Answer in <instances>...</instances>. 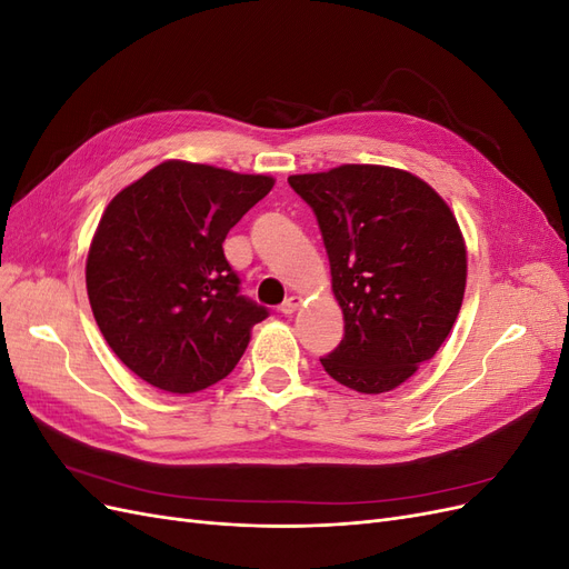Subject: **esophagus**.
Returning a JSON list of instances; mask_svg holds the SVG:
<instances>
[{
  "instance_id": "1",
  "label": "esophagus",
  "mask_w": 569,
  "mask_h": 569,
  "mask_svg": "<svg viewBox=\"0 0 569 569\" xmlns=\"http://www.w3.org/2000/svg\"><path fill=\"white\" fill-rule=\"evenodd\" d=\"M299 306H301V299H299V297H289V299L280 306V313H284V316L297 313V311H299Z\"/></svg>"
}]
</instances>
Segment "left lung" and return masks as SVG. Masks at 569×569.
Returning a JSON list of instances; mask_svg holds the SVG:
<instances>
[{
    "label": "left lung",
    "mask_w": 569,
    "mask_h": 569,
    "mask_svg": "<svg viewBox=\"0 0 569 569\" xmlns=\"http://www.w3.org/2000/svg\"><path fill=\"white\" fill-rule=\"evenodd\" d=\"M289 184L318 218L343 313L325 372L360 393L396 389L458 318L468 251L456 216L425 180L389 166L347 163Z\"/></svg>",
    "instance_id": "8db88e82"
}]
</instances>
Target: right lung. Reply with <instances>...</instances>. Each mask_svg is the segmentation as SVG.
<instances>
[{"instance_id": "1", "label": "right lung", "mask_w": 569, "mask_h": 569, "mask_svg": "<svg viewBox=\"0 0 569 569\" xmlns=\"http://www.w3.org/2000/svg\"><path fill=\"white\" fill-rule=\"evenodd\" d=\"M274 180L163 161L111 199L84 282L101 335L151 387L194 393L228 377L268 308L239 295L222 242Z\"/></svg>"}]
</instances>
